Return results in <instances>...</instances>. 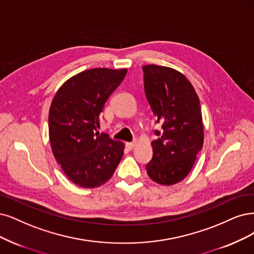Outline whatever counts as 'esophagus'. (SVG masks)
<instances>
[{
  "mask_svg": "<svg viewBox=\"0 0 254 254\" xmlns=\"http://www.w3.org/2000/svg\"><path fill=\"white\" fill-rule=\"evenodd\" d=\"M136 144H137V141L135 139V141H133V142H128V143H126V147L128 148V149H133V148L136 146Z\"/></svg>",
  "mask_w": 254,
  "mask_h": 254,
  "instance_id": "esophagus-1",
  "label": "esophagus"
}]
</instances>
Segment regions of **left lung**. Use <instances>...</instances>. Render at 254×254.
Returning <instances> with one entry per match:
<instances>
[{
    "mask_svg": "<svg viewBox=\"0 0 254 254\" xmlns=\"http://www.w3.org/2000/svg\"><path fill=\"white\" fill-rule=\"evenodd\" d=\"M144 87L163 133L151 142L153 157L146 166L149 178L164 186L185 179L204 144V125L197 94L188 78L176 69L145 65Z\"/></svg>",
    "mask_w": 254,
    "mask_h": 254,
    "instance_id": "8db88e82",
    "label": "left lung"
}]
</instances>
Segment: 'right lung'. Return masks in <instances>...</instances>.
<instances>
[{"mask_svg": "<svg viewBox=\"0 0 254 254\" xmlns=\"http://www.w3.org/2000/svg\"><path fill=\"white\" fill-rule=\"evenodd\" d=\"M127 69L93 68L71 76L57 91L48 117L51 150L66 177L97 188L116 171L125 145L100 133V117Z\"/></svg>", "mask_w": 254, "mask_h": 254, "instance_id": "obj_1", "label": "right lung"}]
</instances>
